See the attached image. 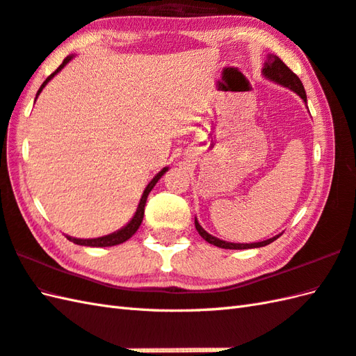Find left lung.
I'll return each mask as SVG.
<instances>
[{"label": "left lung", "instance_id": "8db88e82", "mask_svg": "<svg viewBox=\"0 0 356 356\" xmlns=\"http://www.w3.org/2000/svg\"><path fill=\"white\" fill-rule=\"evenodd\" d=\"M263 74L266 78L272 79L278 82L280 86H284L287 88L293 90L295 93H297L301 99H303L306 102V92H305V87L303 84H301L300 78L295 74L289 67H287L282 59H280L278 56L275 55H269L268 56V61L266 64H264V69H263ZM195 223V229L199 231L200 236L205 238L208 243L214 245V246H218V248H223V249H251V248H261V246H266L269 243H272V241L277 240L280 236L277 237H272L269 240H264V241H259V243H228V241H223V240H218L216 237L211 236V234H208L205 229L202 228V226L199 225L197 218L194 220Z\"/></svg>", "mask_w": 356, "mask_h": 356}]
</instances>
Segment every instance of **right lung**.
<instances>
[{
  "mask_svg": "<svg viewBox=\"0 0 356 356\" xmlns=\"http://www.w3.org/2000/svg\"><path fill=\"white\" fill-rule=\"evenodd\" d=\"M72 59V56H67L64 61H63V64L58 67V69L53 72L50 76L45 79L44 82H42V86L40 87V90H38V93H36V96L41 93V90L45 87V84H47V82L55 76V74L58 73V72H61V69L63 67L69 63ZM166 170L168 168H163L161 172L157 174V176H154V179L151 180V182L148 184V186L145 188V191H143V194H142V199H140V202H139V207H138V211H136V214H134V217L131 218V222L128 223L127 226H124L122 229H119V231H116V232H113V234H108V236H104V237H97V238H88V240H82V238H73V237H69L67 236V238H69L70 241H73V243H76V245H81V246H96V248H105V246H115V245H120V243H124V241H127L128 238H130L133 234L139 229V226H140V223H142V220H143V213H145V202H147V197H148V194H149V191L153 190L154 188V185L157 184V180L161 179L163 174L166 172Z\"/></svg>",
  "mask_w": 356,
  "mask_h": 356,
  "instance_id": "1",
  "label": "right lung"
}]
</instances>
